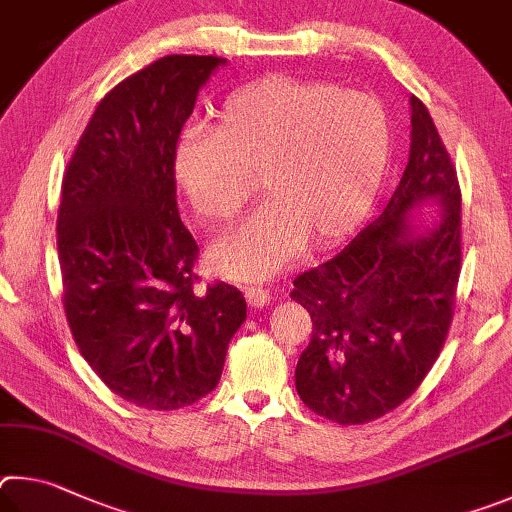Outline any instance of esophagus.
Wrapping results in <instances>:
<instances>
[{"mask_svg":"<svg viewBox=\"0 0 512 512\" xmlns=\"http://www.w3.org/2000/svg\"><path fill=\"white\" fill-rule=\"evenodd\" d=\"M245 297L251 308H263L270 303V290L263 288V285H247L245 288Z\"/></svg>","mask_w":512,"mask_h":512,"instance_id":"obj_1","label":"esophagus"}]
</instances>
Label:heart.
<instances>
[{
  "mask_svg": "<svg viewBox=\"0 0 512 512\" xmlns=\"http://www.w3.org/2000/svg\"><path fill=\"white\" fill-rule=\"evenodd\" d=\"M391 125L375 98L270 76L224 98L211 134L177 143L175 179L195 213L227 224L254 193L267 202L209 251L233 281L265 279L303 245L328 247L360 224L380 191Z\"/></svg>",
  "mask_w": 512,
  "mask_h": 512,
  "instance_id": "heart-1",
  "label": "heart"
}]
</instances>
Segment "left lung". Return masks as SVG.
Wrapping results in <instances>:
<instances>
[{
  "label": "left lung",
  "instance_id": "1",
  "mask_svg": "<svg viewBox=\"0 0 512 512\" xmlns=\"http://www.w3.org/2000/svg\"><path fill=\"white\" fill-rule=\"evenodd\" d=\"M409 105V161L391 200L337 256L299 274L290 294L312 319L297 391L339 425L402 405L434 366L454 315L461 188L427 107L416 96ZM427 201L442 218L420 230L410 213Z\"/></svg>",
  "mask_w": 512,
  "mask_h": 512
}]
</instances>
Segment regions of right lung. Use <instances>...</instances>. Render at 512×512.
<instances>
[{"label": "right lung", "instance_id": "obj_1", "mask_svg": "<svg viewBox=\"0 0 512 512\" xmlns=\"http://www.w3.org/2000/svg\"><path fill=\"white\" fill-rule=\"evenodd\" d=\"M224 58L166 56L116 85L62 177V301L80 355L132 405L173 411L218 387L247 319L240 290H197L173 159L202 85Z\"/></svg>", "mask_w": 512, "mask_h": 512}]
</instances>
